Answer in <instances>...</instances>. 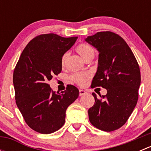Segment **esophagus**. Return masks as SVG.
<instances>
[{"label": "esophagus", "mask_w": 151, "mask_h": 151, "mask_svg": "<svg viewBox=\"0 0 151 151\" xmlns=\"http://www.w3.org/2000/svg\"><path fill=\"white\" fill-rule=\"evenodd\" d=\"M86 93V91L84 90H80V96H83Z\"/></svg>", "instance_id": "obj_1"}]
</instances>
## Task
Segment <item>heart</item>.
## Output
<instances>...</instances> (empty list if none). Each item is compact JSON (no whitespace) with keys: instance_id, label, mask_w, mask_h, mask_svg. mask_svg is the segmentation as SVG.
<instances>
[{"instance_id":"obj_1","label":"heart","mask_w":151,"mask_h":151,"mask_svg":"<svg viewBox=\"0 0 151 151\" xmlns=\"http://www.w3.org/2000/svg\"><path fill=\"white\" fill-rule=\"evenodd\" d=\"M76 51L77 52L79 55L83 58V59L87 61L88 60H92L95 55V50L91 45H87V44H80L76 47ZM69 53L68 52H65L61 58V64L62 66H64L66 64V62L68 59ZM90 77V74L88 72H77L74 73L71 77V79L80 85H83L86 80Z\"/></svg>"}]
</instances>
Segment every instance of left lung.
<instances>
[{"mask_svg":"<svg viewBox=\"0 0 151 151\" xmlns=\"http://www.w3.org/2000/svg\"><path fill=\"white\" fill-rule=\"evenodd\" d=\"M99 52L98 68L92 86L107 91L88 109L93 126L104 132H112L126 123L138 100L140 70L129 45L119 35L110 31L98 32L85 39Z\"/></svg>","mask_w":151,"mask_h":151,"instance_id":"8db88e82","label":"left lung"}]
</instances>
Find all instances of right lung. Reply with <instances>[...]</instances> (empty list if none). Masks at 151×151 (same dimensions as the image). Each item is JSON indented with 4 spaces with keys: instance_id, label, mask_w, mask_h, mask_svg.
<instances>
[{
    "instance_id": "add662e5",
    "label": "right lung",
    "mask_w": 151,
    "mask_h": 151,
    "mask_svg": "<svg viewBox=\"0 0 151 151\" xmlns=\"http://www.w3.org/2000/svg\"><path fill=\"white\" fill-rule=\"evenodd\" d=\"M77 37L64 38L54 33L36 36L27 45L15 67L13 84L18 109L30 128L51 134L63 126L66 111L79 96V90L68 85L55 93L48 81L61 72V58Z\"/></svg>"
}]
</instances>
